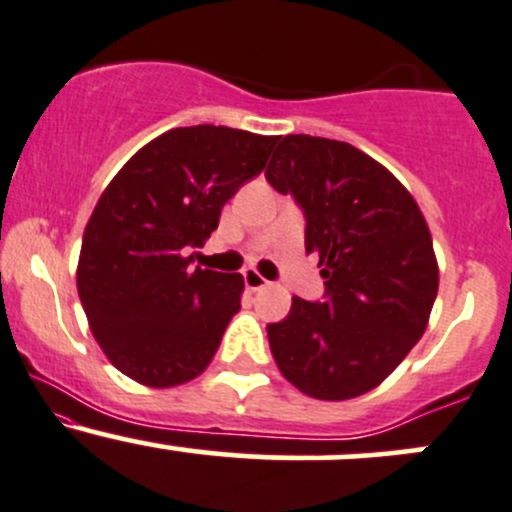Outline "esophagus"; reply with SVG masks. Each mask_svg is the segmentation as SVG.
Masks as SVG:
<instances>
[{
	"label": "esophagus",
	"mask_w": 512,
	"mask_h": 512,
	"mask_svg": "<svg viewBox=\"0 0 512 512\" xmlns=\"http://www.w3.org/2000/svg\"><path fill=\"white\" fill-rule=\"evenodd\" d=\"M242 279H245V287L250 289V292H260V289H265L267 284H270L260 272H255V270L242 272Z\"/></svg>",
	"instance_id": "obj_1"
}]
</instances>
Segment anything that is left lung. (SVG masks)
Returning <instances> with one entry per match:
<instances>
[{
	"label": "left lung",
	"mask_w": 512,
	"mask_h": 512,
	"mask_svg": "<svg viewBox=\"0 0 512 512\" xmlns=\"http://www.w3.org/2000/svg\"><path fill=\"white\" fill-rule=\"evenodd\" d=\"M265 179L301 208L326 279L321 301L294 297L267 326L277 368L316 400L363 395L412 351L437 299L424 215L385 166L336 139L287 134Z\"/></svg>",
	"instance_id": "left-lung-1"
}]
</instances>
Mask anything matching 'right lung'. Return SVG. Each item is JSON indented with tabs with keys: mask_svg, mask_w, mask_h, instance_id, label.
I'll return each mask as SVG.
<instances>
[{
	"mask_svg": "<svg viewBox=\"0 0 512 512\" xmlns=\"http://www.w3.org/2000/svg\"><path fill=\"white\" fill-rule=\"evenodd\" d=\"M277 137L196 125L164 132L110 181L88 220L78 297L95 341L127 378L184 385L240 311V274L191 267V247L265 169Z\"/></svg>",
	"mask_w": 512,
	"mask_h": 512,
	"instance_id": "1",
	"label": "right lung"
}]
</instances>
